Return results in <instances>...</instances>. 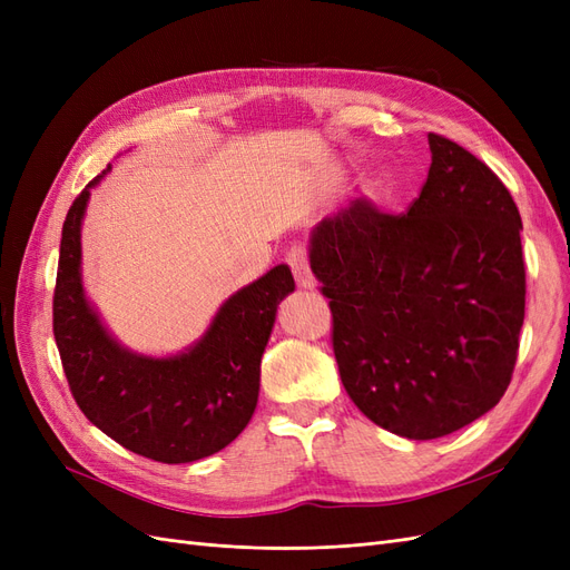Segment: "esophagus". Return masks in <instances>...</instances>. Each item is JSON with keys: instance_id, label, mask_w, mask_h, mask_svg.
<instances>
[{"instance_id": "34e87169", "label": "esophagus", "mask_w": 570, "mask_h": 570, "mask_svg": "<svg viewBox=\"0 0 570 570\" xmlns=\"http://www.w3.org/2000/svg\"><path fill=\"white\" fill-rule=\"evenodd\" d=\"M285 262L292 268V275H295V281H297L299 287H304V289L316 287V278H314L312 268H308V254H306L304 245H292L287 249Z\"/></svg>"}]
</instances>
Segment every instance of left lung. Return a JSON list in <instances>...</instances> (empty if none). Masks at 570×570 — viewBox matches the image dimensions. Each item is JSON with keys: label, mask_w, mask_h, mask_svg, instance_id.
<instances>
[{"label": "left lung", "mask_w": 570, "mask_h": 570, "mask_svg": "<svg viewBox=\"0 0 570 570\" xmlns=\"http://www.w3.org/2000/svg\"><path fill=\"white\" fill-rule=\"evenodd\" d=\"M409 212L368 199L323 218L308 262L331 299L333 352L358 411L394 435L435 440L502 400L525 316L521 214L469 149L428 135Z\"/></svg>", "instance_id": "left-lung-1"}]
</instances>
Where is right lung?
<instances>
[{
    "label": "right lung",
    "mask_w": 570,
    "mask_h": 570,
    "mask_svg": "<svg viewBox=\"0 0 570 570\" xmlns=\"http://www.w3.org/2000/svg\"><path fill=\"white\" fill-rule=\"evenodd\" d=\"M107 170L76 197L61 230L55 340L68 387L88 421L135 454L161 463L212 456L252 419L275 312L295 278L281 264L237 289L206 333L176 356L120 347L85 297L80 275L82 216Z\"/></svg>",
    "instance_id": "1"
}]
</instances>
